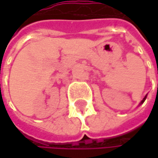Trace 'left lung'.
I'll return each instance as SVG.
<instances>
[{
    "label": "left lung",
    "instance_id": "8db88e82",
    "mask_svg": "<svg viewBox=\"0 0 158 158\" xmlns=\"http://www.w3.org/2000/svg\"><path fill=\"white\" fill-rule=\"evenodd\" d=\"M146 96H147V95H145V96H144V98H143L142 101H141V102H140V104H139V105H141V104H143V103L144 102V101H145V99H146Z\"/></svg>",
    "mask_w": 158,
    "mask_h": 158
}]
</instances>
